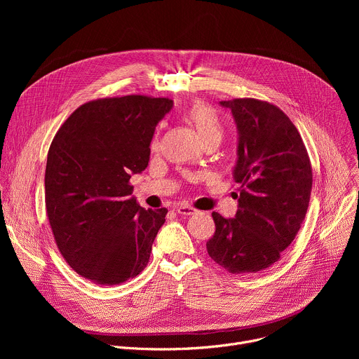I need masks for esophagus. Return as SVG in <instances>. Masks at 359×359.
<instances>
[{
    "instance_id": "obj_1",
    "label": "esophagus",
    "mask_w": 359,
    "mask_h": 359,
    "mask_svg": "<svg viewBox=\"0 0 359 359\" xmlns=\"http://www.w3.org/2000/svg\"><path fill=\"white\" fill-rule=\"evenodd\" d=\"M176 212H177L179 215H183V216H190V215L196 213V209L191 208V206H189V204H180V206L176 208Z\"/></svg>"
}]
</instances>
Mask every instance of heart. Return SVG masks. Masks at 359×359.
<instances>
[{"label":"heart","instance_id":"b5f03b06","mask_svg":"<svg viewBox=\"0 0 359 359\" xmlns=\"http://www.w3.org/2000/svg\"><path fill=\"white\" fill-rule=\"evenodd\" d=\"M186 119L196 128L200 139L208 142H220L224 136V123L215 108L204 104V102H194L186 111ZM151 147H158V139L153 140Z\"/></svg>","mask_w":359,"mask_h":359}]
</instances>
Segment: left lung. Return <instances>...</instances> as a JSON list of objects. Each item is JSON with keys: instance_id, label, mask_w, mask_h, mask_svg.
<instances>
[{"instance_id": "1", "label": "left lung", "mask_w": 359, "mask_h": 359, "mask_svg": "<svg viewBox=\"0 0 359 359\" xmlns=\"http://www.w3.org/2000/svg\"><path fill=\"white\" fill-rule=\"evenodd\" d=\"M238 130L234 180L240 183L234 219L213 212L216 231L208 252L231 274H251L280 260L309 209L313 169L299 132L270 102L222 100Z\"/></svg>"}]
</instances>
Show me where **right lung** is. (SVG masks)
Here are the masks:
<instances>
[{"label": "right lung", "mask_w": 359, "mask_h": 359, "mask_svg": "<svg viewBox=\"0 0 359 359\" xmlns=\"http://www.w3.org/2000/svg\"><path fill=\"white\" fill-rule=\"evenodd\" d=\"M169 97L126 95L81 105L48 150L45 208L69 267L99 285H118L149 263L168 209L140 208L130 175L147 168Z\"/></svg>", "instance_id": "1"}]
</instances>
